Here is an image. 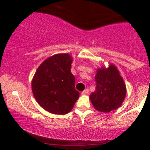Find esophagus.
<instances>
[{"label": "esophagus", "mask_w": 150, "mask_h": 150, "mask_svg": "<svg viewBox=\"0 0 150 150\" xmlns=\"http://www.w3.org/2000/svg\"><path fill=\"white\" fill-rule=\"evenodd\" d=\"M88 92H89L88 89L86 88V89H85L83 91H82V93H82L83 95H86V94H88Z\"/></svg>", "instance_id": "esophagus-1"}]
</instances>
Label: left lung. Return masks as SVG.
Returning a JSON list of instances; mask_svg holds the SVG:
<instances>
[{
    "instance_id": "1",
    "label": "left lung",
    "mask_w": 150,
    "mask_h": 150,
    "mask_svg": "<svg viewBox=\"0 0 150 150\" xmlns=\"http://www.w3.org/2000/svg\"><path fill=\"white\" fill-rule=\"evenodd\" d=\"M96 90L90 95V100L96 110L110 112L120 107L126 95L123 79L115 66L98 69L95 75Z\"/></svg>"
}]
</instances>
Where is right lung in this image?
<instances>
[{"mask_svg":"<svg viewBox=\"0 0 150 150\" xmlns=\"http://www.w3.org/2000/svg\"><path fill=\"white\" fill-rule=\"evenodd\" d=\"M72 62L69 54H55L39 66L33 77L32 90L36 101L52 114H67L79 98L70 71Z\"/></svg>","mask_w":150,"mask_h":150,"instance_id":"obj_1","label":"right lung"}]
</instances>
